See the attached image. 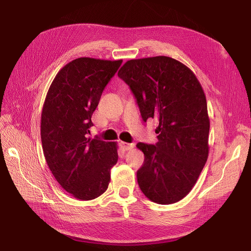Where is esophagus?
<instances>
[{
	"mask_svg": "<svg viewBox=\"0 0 251 251\" xmlns=\"http://www.w3.org/2000/svg\"><path fill=\"white\" fill-rule=\"evenodd\" d=\"M120 146H122V149L124 151H129L132 150L134 148V144H131V143H126V142H120Z\"/></svg>",
	"mask_w": 251,
	"mask_h": 251,
	"instance_id": "1",
	"label": "esophagus"
}]
</instances>
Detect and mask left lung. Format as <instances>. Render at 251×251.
Segmentation results:
<instances>
[{
  "label": "left lung",
  "mask_w": 251,
  "mask_h": 251,
  "mask_svg": "<svg viewBox=\"0 0 251 251\" xmlns=\"http://www.w3.org/2000/svg\"><path fill=\"white\" fill-rule=\"evenodd\" d=\"M118 76L131 88L143 122L157 120L158 142H139L137 171L143 194L159 204L179 201L192 190L208 160L210 119L194 73L177 60L157 56L126 61Z\"/></svg>",
  "instance_id": "left-lung-1"
}]
</instances>
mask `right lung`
<instances>
[{
	"label": "right lung",
	"mask_w": 251,
	"mask_h": 251,
	"mask_svg": "<svg viewBox=\"0 0 251 251\" xmlns=\"http://www.w3.org/2000/svg\"><path fill=\"white\" fill-rule=\"evenodd\" d=\"M123 60L82 57L63 66L43 103L40 134L50 170L65 191L91 201L108 189L117 163L116 142L91 139V116Z\"/></svg>",
	"instance_id": "1"
}]
</instances>
